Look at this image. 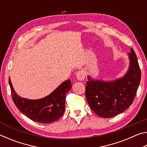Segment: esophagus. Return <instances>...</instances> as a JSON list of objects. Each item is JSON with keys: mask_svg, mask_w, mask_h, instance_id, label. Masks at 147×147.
Segmentation results:
<instances>
[{"mask_svg": "<svg viewBox=\"0 0 147 147\" xmlns=\"http://www.w3.org/2000/svg\"><path fill=\"white\" fill-rule=\"evenodd\" d=\"M76 78L79 80H84V78H85V73H84V71L80 70L77 72Z\"/></svg>", "mask_w": 147, "mask_h": 147, "instance_id": "obj_1", "label": "esophagus"}]
</instances>
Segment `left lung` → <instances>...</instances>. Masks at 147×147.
Instances as JSON below:
<instances>
[{"label": "left lung", "mask_w": 147, "mask_h": 147, "mask_svg": "<svg viewBox=\"0 0 147 147\" xmlns=\"http://www.w3.org/2000/svg\"><path fill=\"white\" fill-rule=\"evenodd\" d=\"M128 53L130 67L126 75L115 81L89 80L86 86V97L94 113L104 118H110L123 112L135 98L141 80V69L134 49Z\"/></svg>", "instance_id": "1"}]
</instances>
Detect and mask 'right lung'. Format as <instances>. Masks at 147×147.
Segmentation results:
<instances>
[{
	"mask_svg": "<svg viewBox=\"0 0 147 147\" xmlns=\"http://www.w3.org/2000/svg\"><path fill=\"white\" fill-rule=\"evenodd\" d=\"M9 84L12 99L19 110L31 120L45 124L58 121L63 115L65 94L72 88L71 82L69 79L46 97L39 100H28L17 95L10 78H9Z\"/></svg>",
	"mask_w": 147,
	"mask_h": 147,
	"instance_id": "obj_1",
	"label": "right lung"
}]
</instances>
